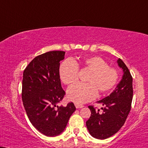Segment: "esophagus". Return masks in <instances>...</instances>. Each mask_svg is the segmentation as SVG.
Wrapping results in <instances>:
<instances>
[{"label":"esophagus","instance_id":"1","mask_svg":"<svg viewBox=\"0 0 148 148\" xmlns=\"http://www.w3.org/2000/svg\"><path fill=\"white\" fill-rule=\"evenodd\" d=\"M75 106L76 108H81L83 107V105H82V104H78V103H75Z\"/></svg>","mask_w":148,"mask_h":148}]
</instances>
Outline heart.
Listing matches in <instances>:
<instances>
[{"label": "heart", "instance_id": "1", "mask_svg": "<svg viewBox=\"0 0 148 148\" xmlns=\"http://www.w3.org/2000/svg\"><path fill=\"white\" fill-rule=\"evenodd\" d=\"M84 69L89 70L87 84L76 83L69 87L67 96L69 100L82 104L93 100L98 96L108 93L117 83L119 73L116 69L108 67L106 61L100 57L85 58L81 62ZM61 81L65 85L75 83L78 77V65L72 59L61 63L59 69Z\"/></svg>", "mask_w": 148, "mask_h": 148}]
</instances>
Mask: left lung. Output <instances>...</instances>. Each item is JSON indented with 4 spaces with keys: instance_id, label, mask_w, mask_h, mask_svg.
Segmentation results:
<instances>
[{
    "instance_id": "8db88e82",
    "label": "left lung",
    "mask_w": 148,
    "mask_h": 148,
    "mask_svg": "<svg viewBox=\"0 0 148 148\" xmlns=\"http://www.w3.org/2000/svg\"><path fill=\"white\" fill-rule=\"evenodd\" d=\"M123 70L122 78L109 96L98 101L104 107L102 113L93 106H89L91 116L86 121L89 134L98 139H105L120 130L130 113L133 96L132 77L128 68L121 59L117 60Z\"/></svg>"
}]
</instances>
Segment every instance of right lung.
<instances>
[{"instance_id":"obj_1","label":"right lung","mask_w":148,"mask_h":148,"mask_svg":"<svg viewBox=\"0 0 148 148\" xmlns=\"http://www.w3.org/2000/svg\"><path fill=\"white\" fill-rule=\"evenodd\" d=\"M65 53L57 50L37 56L23 72L22 99L26 113L33 126L47 136L63 132L76 111L73 102L57 105L65 94L59 75V62Z\"/></svg>"}]
</instances>
